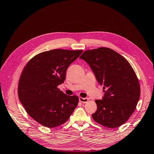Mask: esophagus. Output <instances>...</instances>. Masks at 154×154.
I'll return each mask as SVG.
<instances>
[{
	"instance_id": "1",
	"label": "esophagus",
	"mask_w": 154,
	"mask_h": 154,
	"mask_svg": "<svg viewBox=\"0 0 154 154\" xmlns=\"http://www.w3.org/2000/svg\"><path fill=\"white\" fill-rule=\"evenodd\" d=\"M88 101V98L86 97V98H83V97H79V101L81 102V103H85Z\"/></svg>"
}]
</instances>
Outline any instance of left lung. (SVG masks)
Returning <instances> with one entry per match:
<instances>
[{
    "mask_svg": "<svg viewBox=\"0 0 154 154\" xmlns=\"http://www.w3.org/2000/svg\"><path fill=\"white\" fill-rule=\"evenodd\" d=\"M80 59L90 65L97 81L103 86L102 100H95L94 120L108 128L124 124L135 111L140 95L139 81L127 60L107 47L87 50Z\"/></svg>",
    "mask_w": 154,
    "mask_h": 154,
    "instance_id": "left-lung-1",
    "label": "left lung"
}]
</instances>
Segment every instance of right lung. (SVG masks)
I'll return each mask as SVG.
<instances>
[{
    "instance_id": "1",
    "label": "right lung",
    "mask_w": 154,
    "mask_h": 154,
    "mask_svg": "<svg viewBox=\"0 0 154 154\" xmlns=\"http://www.w3.org/2000/svg\"><path fill=\"white\" fill-rule=\"evenodd\" d=\"M82 50L53 49L37 54L23 68L18 84V97L31 117L54 128L66 122L77 107L76 95H67L58 86L66 79L70 64Z\"/></svg>"
}]
</instances>
